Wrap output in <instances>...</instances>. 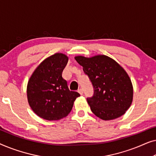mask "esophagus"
Listing matches in <instances>:
<instances>
[{
	"instance_id": "1",
	"label": "esophagus",
	"mask_w": 156,
	"mask_h": 156,
	"mask_svg": "<svg viewBox=\"0 0 156 156\" xmlns=\"http://www.w3.org/2000/svg\"><path fill=\"white\" fill-rule=\"evenodd\" d=\"M78 92L80 94V95H82V94H83V90H82V89H79V90H78Z\"/></svg>"
}]
</instances>
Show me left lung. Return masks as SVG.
Segmentation results:
<instances>
[{"label": "left lung", "instance_id": "1", "mask_svg": "<svg viewBox=\"0 0 156 156\" xmlns=\"http://www.w3.org/2000/svg\"><path fill=\"white\" fill-rule=\"evenodd\" d=\"M94 87V96L87 99L91 112L104 121L117 119L129 109L133 89L125 69L114 59L104 55L91 57L76 56Z\"/></svg>", "mask_w": 156, "mask_h": 156}]
</instances>
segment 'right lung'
Returning a JSON list of instances; mask_svg holds the SVG:
<instances>
[{
  "label": "right lung",
  "mask_w": 156,
  "mask_h": 156,
  "mask_svg": "<svg viewBox=\"0 0 156 156\" xmlns=\"http://www.w3.org/2000/svg\"><path fill=\"white\" fill-rule=\"evenodd\" d=\"M68 57L55 53L44 59L32 74L27 86L28 104L34 113L48 121L65 118L71 112L74 101L80 96L69 91L62 76Z\"/></svg>",
  "instance_id": "obj_1"
}]
</instances>
